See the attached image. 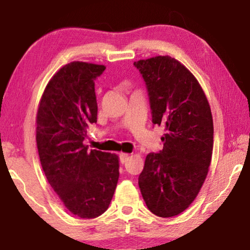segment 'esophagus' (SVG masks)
<instances>
[{"label":"esophagus","mask_w":250,"mask_h":250,"mask_svg":"<svg viewBox=\"0 0 250 250\" xmlns=\"http://www.w3.org/2000/svg\"><path fill=\"white\" fill-rule=\"evenodd\" d=\"M128 159L129 154H127V153H121V154H120V162H121V164H125V162L128 161Z\"/></svg>","instance_id":"1"}]
</instances>
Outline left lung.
<instances>
[{
  "label": "left lung",
  "instance_id": "1",
  "mask_svg": "<svg viewBox=\"0 0 250 250\" xmlns=\"http://www.w3.org/2000/svg\"><path fill=\"white\" fill-rule=\"evenodd\" d=\"M144 80L153 125H164V147L148 153L138 185L160 217L181 214L197 198L210 166L214 125L210 106L194 75L175 58L134 62Z\"/></svg>",
  "mask_w": 250,
  "mask_h": 250
}]
</instances>
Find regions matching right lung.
<instances>
[{"instance_id":"add662e5","label":"right lung","mask_w":250,"mask_h":250,"mask_svg":"<svg viewBox=\"0 0 250 250\" xmlns=\"http://www.w3.org/2000/svg\"><path fill=\"white\" fill-rule=\"evenodd\" d=\"M105 66L73 62L52 76L40 102L36 144L43 171L73 215L95 218L107 210L119 181V158L83 144L97 122L95 80Z\"/></svg>"}]
</instances>
